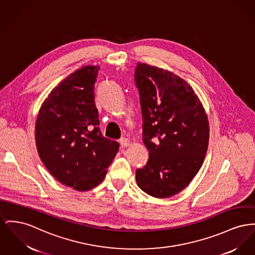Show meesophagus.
Instances as JSON below:
<instances>
[{
    "label": "esophagus",
    "instance_id": "obj_1",
    "mask_svg": "<svg viewBox=\"0 0 255 255\" xmlns=\"http://www.w3.org/2000/svg\"><path fill=\"white\" fill-rule=\"evenodd\" d=\"M120 143L121 147H126V146L129 145V140L126 137H122L120 139Z\"/></svg>",
    "mask_w": 255,
    "mask_h": 255
}]
</instances>
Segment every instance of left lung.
<instances>
[{"mask_svg":"<svg viewBox=\"0 0 255 255\" xmlns=\"http://www.w3.org/2000/svg\"><path fill=\"white\" fill-rule=\"evenodd\" d=\"M135 84L142 116V141L149 159L135 170L137 186L165 198L185 189L208 149L209 123L192 87L172 72L136 63Z\"/></svg>","mask_w":255,"mask_h":255,"instance_id":"obj_1","label":"left lung"}]
</instances>
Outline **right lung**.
I'll return each instance as SVG.
<instances>
[{
  "label": "right lung",
  "mask_w": 255,
  "mask_h": 255,
  "mask_svg": "<svg viewBox=\"0 0 255 255\" xmlns=\"http://www.w3.org/2000/svg\"><path fill=\"white\" fill-rule=\"evenodd\" d=\"M99 66L88 65L65 78L48 95L35 123L38 155L50 173L76 191L100 184L120 143L103 136L94 102Z\"/></svg>",
  "instance_id": "1"
}]
</instances>
